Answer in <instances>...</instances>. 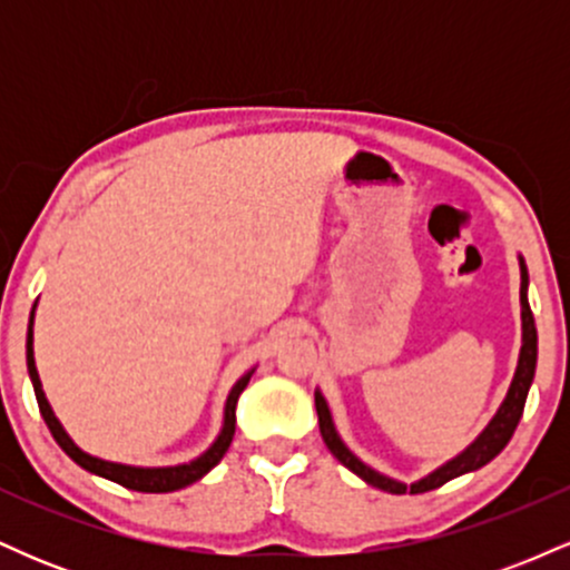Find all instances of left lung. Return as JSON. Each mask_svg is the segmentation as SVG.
Here are the masks:
<instances>
[{"label":"left lung","mask_w":570,"mask_h":570,"mask_svg":"<svg viewBox=\"0 0 570 570\" xmlns=\"http://www.w3.org/2000/svg\"><path fill=\"white\" fill-rule=\"evenodd\" d=\"M520 267H522V284H520L522 351H520V364H517L512 389H509L507 399H503L501 410L495 412V417L490 421V426L482 431L480 440H476L469 450H463V453L453 458L450 463H444L442 469H436L434 474H429L426 480L415 482V485L407 488V485H402V482L391 480V476H383L381 472H375V469L364 466V463L358 461V458L353 455L343 442H340V436L335 434V426H332L330 407H326L324 396L316 394V412H318V429H322V440H324L326 448H330V453L335 455L337 461L343 463V466H348L353 474L362 476V480L370 482L372 488L385 490V493H407V490H410V493H426V490L442 488L444 482L455 480V476L485 466V463L493 461V458L499 455L503 448H507L509 440H512L517 423H520L522 410H525L528 389H531L533 375H535V351H539V343H535V340H539V337H535V322H533V313H531V305H528V294H525L528 271H525V263H522V259H520Z\"/></svg>","instance_id":"left-lung-1"}]
</instances>
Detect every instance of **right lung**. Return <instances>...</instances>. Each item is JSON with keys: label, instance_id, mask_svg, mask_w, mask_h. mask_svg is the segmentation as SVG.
Listing matches in <instances>:
<instances>
[{"label": "right lung", "instance_id": "obj_1", "mask_svg": "<svg viewBox=\"0 0 570 570\" xmlns=\"http://www.w3.org/2000/svg\"><path fill=\"white\" fill-rule=\"evenodd\" d=\"M31 318H35V311H31ZM26 364H29L31 383H35L39 412H42V417H45V423H48L50 434H53V440L61 444L63 453H67L71 461L80 463L82 469H88V472H94L98 476H107V480L117 482V485H122L128 490H139V493H171V490H181V488L193 485V482H198L203 474H208L214 466H217V463L222 461V455H225L227 448H230L233 436H235V404H238L240 391L246 389L248 377H252V372H248V375H244L238 383H235L230 396H227L225 429H222L219 440L214 442L212 448H208L200 458H195L193 463H185V466L136 469V466H122V463L101 461V458L82 453V450L69 440L67 431H63L61 423L56 421L53 410H50L48 399H45V394H42V383H39V375H37V367H35V351H31V324H29V337H26Z\"/></svg>", "mask_w": 570, "mask_h": 570}]
</instances>
